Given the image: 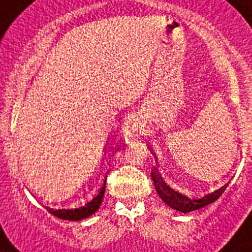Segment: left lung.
<instances>
[{"mask_svg": "<svg viewBox=\"0 0 252 252\" xmlns=\"http://www.w3.org/2000/svg\"><path fill=\"white\" fill-rule=\"evenodd\" d=\"M151 178L154 180L155 188H156V191L158 194V196L161 197L162 201L164 204H167L169 207H172L173 210L179 211V212L188 213L192 212V211L200 210V208L205 207V206L212 204L215 202L220 195L224 192V190L227 189L228 184H224L223 187H220V189L215 190L213 192L210 194H206L205 196L200 197V199H192V197H188L185 195L180 194V192L175 191V190L169 188L166 183L163 182L162 177L159 175L157 168H155V172H151Z\"/></svg>", "mask_w": 252, "mask_h": 252, "instance_id": "8db88e82", "label": "left lung"}]
</instances>
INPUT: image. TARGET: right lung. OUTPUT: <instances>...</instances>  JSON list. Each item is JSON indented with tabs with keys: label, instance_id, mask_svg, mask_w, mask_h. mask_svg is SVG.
<instances>
[{
	"label": "right lung",
	"instance_id": "obj_1",
	"mask_svg": "<svg viewBox=\"0 0 252 252\" xmlns=\"http://www.w3.org/2000/svg\"><path fill=\"white\" fill-rule=\"evenodd\" d=\"M105 189H106V178L103 180L102 187L98 189L97 194L90 200V201L86 202L84 206H80L78 208H69V210H65V208H62V210H53V208L46 207L48 212L52 213L56 217L61 218V220H84V218H88L90 216H93L96 211L100 207L101 202H102L103 195H105Z\"/></svg>",
	"mask_w": 252,
	"mask_h": 252
}]
</instances>
